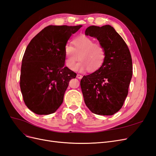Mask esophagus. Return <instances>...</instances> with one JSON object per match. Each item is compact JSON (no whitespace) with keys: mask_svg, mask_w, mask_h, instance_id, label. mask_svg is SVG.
<instances>
[{"mask_svg":"<svg viewBox=\"0 0 156 156\" xmlns=\"http://www.w3.org/2000/svg\"><path fill=\"white\" fill-rule=\"evenodd\" d=\"M82 77H83V76L81 75H80V74H77V79H82Z\"/></svg>","mask_w":156,"mask_h":156,"instance_id":"esophagus-1","label":"esophagus"}]
</instances>
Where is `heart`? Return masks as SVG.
Segmentation results:
<instances>
[{
  "label": "heart",
  "mask_w": 156,
  "mask_h": 156,
  "mask_svg": "<svg viewBox=\"0 0 156 156\" xmlns=\"http://www.w3.org/2000/svg\"><path fill=\"white\" fill-rule=\"evenodd\" d=\"M65 62L72 70L95 72L100 69L105 60V49L100 43L88 37L82 36L72 41V46L66 45L64 49ZM80 62L77 65V61ZM77 66H76V65Z\"/></svg>",
  "instance_id": "1"
}]
</instances>
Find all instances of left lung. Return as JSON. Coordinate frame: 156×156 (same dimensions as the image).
<instances>
[{
    "label": "left lung",
    "mask_w": 156,
    "mask_h": 156,
    "mask_svg": "<svg viewBox=\"0 0 156 156\" xmlns=\"http://www.w3.org/2000/svg\"><path fill=\"white\" fill-rule=\"evenodd\" d=\"M85 35L94 37L105 49V60L97 72L84 75L81 88L84 103L99 115H112L123 106L133 74L128 47L114 28L90 26Z\"/></svg>",
    "instance_id": "1"
}]
</instances>
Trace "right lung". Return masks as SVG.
Here are the masks:
<instances>
[{"instance_id": "1", "label": "right lung", "mask_w": 156, "mask_h": 156, "mask_svg": "<svg viewBox=\"0 0 156 156\" xmlns=\"http://www.w3.org/2000/svg\"><path fill=\"white\" fill-rule=\"evenodd\" d=\"M82 25H49L27 47L21 69L20 88L27 107L40 115L55 112L77 74L64 66V49L70 36Z\"/></svg>"}]
</instances>
